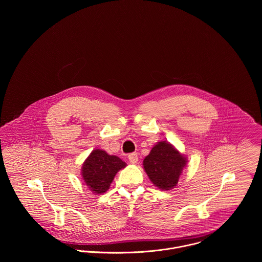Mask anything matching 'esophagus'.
Instances as JSON below:
<instances>
[{"label":"esophagus","mask_w":262,"mask_h":262,"mask_svg":"<svg viewBox=\"0 0 262 262\" xmlns=\"http://www.w3.org/2000/svg\"><path fill=\"white\" fill-rule=\"evenodd\" d=\"M128 159L131 163H136L138 161V155L136 152H133V153H130L128 154Z\"/></svg>","instance_id":"34e87169"}]
</instances>
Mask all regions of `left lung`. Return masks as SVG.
<instances>
[{"label":"left lung","mask_w":262,"mask_h":262,"mask_svg":"<svg viewBox=\"0 0 262 262\" xmlns=\"http://www.w3.org/2000/svg\"><path fill=\"white\" fill-rule=\"evenodd\" d=\"M187 159L167 142H158L143 160V166L155 187L167 190L177 186Z\"/></svg>","instance_id":"left-lung-1"}]
</instances>
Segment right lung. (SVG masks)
Here are the masks:
<instances>
[{
	"label": "right lung",
	"instance_id": "obj_1",
	"mask_svg": "<svg viewBox=\"0 0 262 262\" xmlns=\"http://www.w3.org/2000/svg\"><path fill=\"white\" fill-rule=\"evenodd\" d=\"M126 163L118 156L109 155L106 151L94 150L82 165V179L95 193L108 190L116 173L124 168Z\"/></svg>",
	"mask_w": 262,
	"mask_h": 262
}]
</instances>
